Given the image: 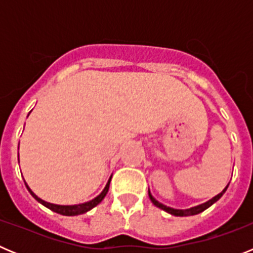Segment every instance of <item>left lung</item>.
<instances>
[{"label": "left lung", "instance_id": "obj_1", "mask_svg": "<svg viewBox=\"0 0 253 253\" xmlns=\"http://www.w3.org/2000/svg\"><path fill=\"white\" fill-rule=\"evenodd\" d=\"M227 187H225V189L223 190L222 193L218 194V195H216V196H214L213 199H210L209 202L204 203V204H202V205H198V207H194V208H190V209H184V210H182V209H173V208H169V207H166V205L161 204V203H158L157 200H156V199H154L153 196L151 195V193H149V191H148V195H149V199H151V200H152V203H153V204L156 205V207H158V208H160V209L165 210V211H167V213L172 214V215H176V216H189V215H196V214L202 213V211H204L205 209H208V208H209L210 205H213L214 203L218 202L219 199L222 198L223 194L225 193V190H227Z\"/></svg>", "mask_w": 253, "mask_h": 253}]
</instances>
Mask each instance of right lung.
I'll return each mask as SVG.
<instances>
[{
	"label": "right lung",
	"mask_w": 253,
	"mask_h": 253,
	"mask_svg": "<svg viewBox=\"0 0 253 253\" xmlns=\"http://www.w3.org/2000/svg\"><path fill=\"white\" fill-rule=\"evenodd\" d=\"M110 181H111V177L109 178V181H107L106 186H105V189L102 190V193L100 194L99 196H96L93 200H91V202H87L84 203V204H80V205H55V204H50V203H46L44 202V200H42L40 198H38L37 195H35L33 191L30 190V187L26 185V187H28L29 193L33 195V198L37 199L38 202L40 203V204H43L44 207H46L48 209L53 210V211H55V213L60 214V215H67V216H72V215H80V214H84L86 213V211H88V210H91L92 208H95L96 205L100 204V203L102 202V199L106 196L107 191H109V186H110Z\"/></svg>",
	"instance_id": "obj_1"
}]
</instances>
